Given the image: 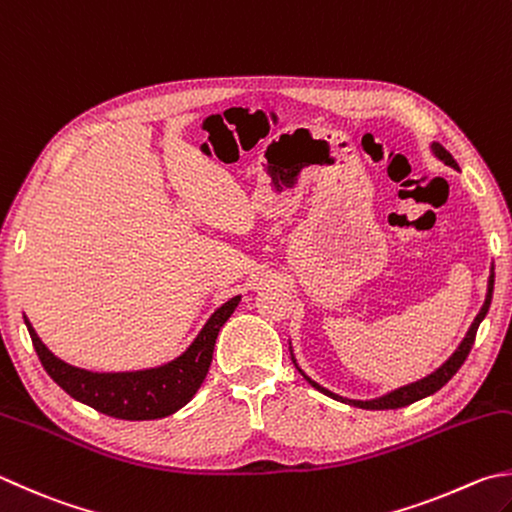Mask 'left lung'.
<instances>
[{"label": "left lung", "mask_w": 512, "mask_h": 512, "mask_svg": "<svg viewBox=\"0 0 512 512\" xmlns=\"http://www.w3.org/2000/svg\"><path fill=\"white\" fill-rule=\"evenodd\" d=\"M430 149H432V153H435V156L443 162V165H448V167H452V169H459V165L455 162V158H452L450 153H448L446 149H443L439 142H432V144H430ZM493 287H495V267H490L486 301H484V305H481V310H479V314L475 316V321H472L470 330H468V332H466V336H464V341L459 343L457 350L452 352L450 359H448L446 363H443L441 368H437L435 372L428 374V376H423V379H419V381L408 383V385H403V388H397V390H392V392H388V394H383V397H379V399L356 401V399H345V397H339V394H334V392H330V390H325L323 385H318L316 381H312L310 376H307L301 368H298V363H296V359H294V354H292V361H294V365H296V370L305 376V381L310 383L312 388H316L318 392H323V394H327V397H332V399H336V401H341V403H350V406L363 408V410H394V408H406V406H410V403L419 401V399H426V397H430V394H435L437 390H441L443 385H446V383L452 379V376L457 374V370L461 368V365H464L466 356L470 354V347H472V343H475V336H477V330H479V323L484 321V318H486V314H488V307H490V301H493ZM289 352H292V345H289Z\"/></svg>", "instance_id": "1"}]
</instances>
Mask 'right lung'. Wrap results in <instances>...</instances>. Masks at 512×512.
I'll return each instance as SVG.
<instances>
[{
  "mask_svg": "<svg viewBox=\"0 0 512 512\" xmlns=\"http://www.w3.org/2000/svg\"><path fill=\"white\" fill-rule=\"evenodd\" d=\"M238 303L240 296H234L220 305L196 339L176 359L158 368L136 372H91L75 368L48 350L26 316L24 323L44 370L66 394L115 419L149 421L169 417L194 399L209 372L220 327L234 314Z\"/></svg>",
  "mask_w": 512,
  "mask_h": 512,
  "instance_id": "obj_1",
  "label": "right lung"
}]
</instances>
